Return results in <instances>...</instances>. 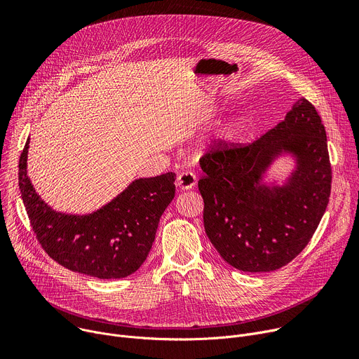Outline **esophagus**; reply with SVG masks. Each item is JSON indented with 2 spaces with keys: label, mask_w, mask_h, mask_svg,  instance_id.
<instances>
[{
  "label": "esophagus",
  "mask_w": 359,
  "mask_h": 359,
  "mask_svg": "<svg viewBox=\"0 0 359 359\" xmlns=\"http://www.w3.org/2000/svg\"><path fill=\"white\" fill-rule=\"evenodd\" d=\"M196 182H198L196 175L192 173V172H189V170L179 173V176H177V179H176V184H177L180 189H183V190H189V189L195 187Z\"/></svg>",
  "instance_id": "34e87169"
}]
</instances>
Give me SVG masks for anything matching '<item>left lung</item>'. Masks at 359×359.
Instances as JSON below:
<instances>
[{"mask_svg": "<svg viewBox=\"0 0 359 359\" xmlns=\"http://www.w3.org/2000/svg\"><path fill=\"white\" fill-rule=\"evenodd\" d=\"M283 151L298 158L290 183L273 189L259 185L262 173ZM199 163L205 231L228 264L250 273L273 271L312 240L329 202L332 167L322 119L306 98L255 141L213 140Z\"/></svg>", "mask_w": 359, "mask_h": 359, "instance_id": "left-lung-1", "label": "left lung"}]
</instances>
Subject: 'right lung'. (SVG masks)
I'll return each instance as SVG.
<instances>
[{"label":"right lung","instance_id":"right-lung-1","mask_svg":"<svg viewBox=\"0 0 359 359\" xmlns=\"http://www.w3.org/2000/svg\"><path fill=\"white\" fill-rule=\"evenodd\" d=\"M29 140L18 163L20 194L41 248L70 271L123 278L146 261L163 212L176 194L173 172L134 180L102 209L85 217L47 206L27 177Z\"/></svg>","mask_w":359,"mask_h":359}]
</instances>
